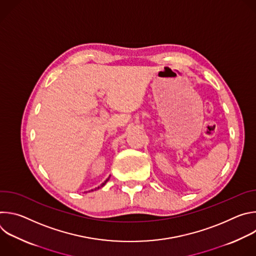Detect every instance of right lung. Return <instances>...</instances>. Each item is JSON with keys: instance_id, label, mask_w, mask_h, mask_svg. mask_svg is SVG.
I'll use <instances>...</instances> for the list:
<instances>
[{"instance_id": "right-lung-1", "label": "right lung", "mask_w": 256, "mask_h": 256, "mask_svg": "<svg viewBox=\"0 0 256 256\" xmlns=\"http://www.w3.org/2000/svg\"><path fill=\"white\" fill-rule=\"evenodd\" d=\"M107 180H108V179H106V180H105V181H104V182H103V184H101V186H104V184H106V182H107ZM100 186H98V188H97V190H98V188H100ZM96 188H95V190H96Z\"/></svg>"}]
</instances>
